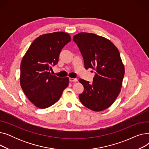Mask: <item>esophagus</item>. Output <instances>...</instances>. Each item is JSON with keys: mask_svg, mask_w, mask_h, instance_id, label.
Returning a JSON list of instances; mask_svg holds the SVG:
<instances>
[{"mask_svg": "<svg viewBox=\"0 0 149 149\" xmlns=\"http://www.w3.org/2000/svg\"><path fill=\"white\" fill-rule=\"evenodd\" d=\"M69 80L70 82H76L77 81V79H72V78H69Z\"/></svg>", "mask_w": 149, "mask_h": 149, "instance_id": "esophagus-1", "label": "esophagus"}]
</instances>
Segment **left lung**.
<instances>
[{"label":"left lung","mask_w":149,"mask_h":149,"mask_svg":"<svg viewBox=\"0 0 149 149\" xmlns=\"http://www.w3.org/2000/svg\"><path fill=\"white\" fill-rule=\"evenodd\" d=\"M73 40L82 55L85 69L96 71L92 83L79 80L84 86L79 99L92 111L105 110L113 103L122 86L124 67L120 52L110 40L95 34L80 33Z\"/></svg>","instance_id":"left-lung-1"}]
</instances>
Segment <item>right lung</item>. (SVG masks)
I'll return each mask as SVG.
<instances>
[{
    "label": "right lung",
    "mask_w": 149,
    "mask_h": 149,
    "mask_svg": "<svg viewBox=\"0 0 149 149\" xmlns=\"http://www.w3.org/2000/svg\"><path fill=\"white\" fill-rule=\"evenodd\" d=\"M70 41L66 33L40 36L33 41L20 65V85L31 103L40 109L48 107L59 100L69 84L68 77L50 73L57 64L63 48Z\"/></svg>",
    "instance_id": "1"
}]
</instances>
